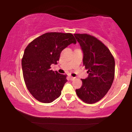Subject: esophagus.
I'll list each match as a JSON object with an SVG mask.
<instances>
[{
    "instance_id": "obj_1",
    "label": "esophagus",
    "mask_w": 132,
    "mask_h": 132,
    "mask_svg": "<svg viewBox=\"0 0 132 132\" xmlns=\"http://www.w3.org/2000/svg\"><path fill=\"white\" fill-rule=\"evenodd\" d=\"M69 78H70V80H71V81H73L74 79H75V77H71V76H70Z\"/></svg>"
}]
</instances>
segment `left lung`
<instances>
[{
  "mask_svg": "<svg viewBox=\"0 0 132 132\" xmlns=\"http://www.w3.org/2000/svg\"><path fill=\"white\" fill-rule=\"evenodd\" d=\"M82 50L83 64L88 77L81 79L82 85L76 90L79 99L88 104L99 101L112 84L115 76V60L109 50L92 35L74 34Z\"/></svg>",
  "mask_w": 132,
  "mask_h": 132,
  "instance_id": "1",
  "label": "left lung"
}]
</instances>
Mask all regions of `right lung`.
Segmentation results:
<instances>
[{"label":"right lung","instance_id":"obj_1","mask_svg":"<svg viewBox=\"0 0 132 132\" xmlns=\"http://www.w3.org/2000/svg\"><path fill=\"white\" fill-rule=\"evenodd\" d=\"M77 43L72 33L48 32L35 39L26 48L21 60L24 80L30 94L42 103H51L61 95L67 75L51 70L61 52Z\"/></svg>","mask_w":132,"mask_h":132}]
</instances>
